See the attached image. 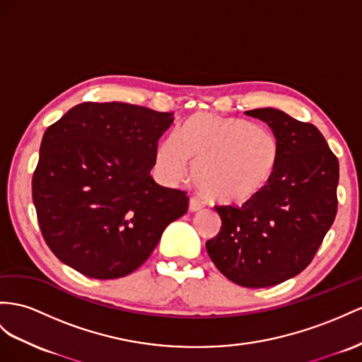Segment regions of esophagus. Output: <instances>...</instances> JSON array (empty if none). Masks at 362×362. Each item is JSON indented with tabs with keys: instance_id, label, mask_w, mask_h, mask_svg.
<instances>
[{
	"instance_id": "1",
	"label": "esophagus",
	"mask_w": 362,
	"mask_h": 362,
	"mask_svg": "<svg viewBox=\"0 0 362 362\" xmlns=\"http://www.w3.org/2000/svg\"><path fill=\"white\" fill-rule=\"evenodd\" d=\"M202 208H203V203H202L199 199H196V197H191V199H189L188 209H189L191 212H197V211H200Z\"/></svg>"
}]
</instances>
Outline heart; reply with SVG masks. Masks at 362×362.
I'll return each mask as SVG.
<instances>
[{"label": "heart", "instance_id": "b5f03b06", "mask_svg": "<svg viewBox=\"0 0 362 362\" xmlns=\"http://www.w3.org/2000/svg\"><path fill=\"white\" fill-rule=\"evenodd\" d=\"M280 162V142L271 129L245 119L200 113L157 148L163 177L179 182L189 163L197 189L218 205H245L271 183Z\"/></svg>", "mask_w": 362, "mask_h": 362}]
</instances>
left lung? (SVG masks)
Listing matches in <instances>:
<instances>
[{
    "label": "left lung",
    "instance_id": "8db88e82",
    "mask_svg": "<svg viewBox=\"0 0 362 362\" xmlns=\"http://www.w3.org/2000/svg\"><path fill=\"white\" fill-rule=\"evenodd\" d=\"M245 115L269 125L280 162L255 199L242 208L216 206L221 229L206 251L230 281L269 287L298 275L317 254L337 216L339 163L315 125L271 107Z\"/></svg>",
    "mask_w": 362,
    "mask_h": 362
}]
</instances>
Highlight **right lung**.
I'll return each mask as SVG.
<instances>
[{
  "label": "right lung",
  "mask_w": 362,
  "mask_h": 362,
  "mask_svg": "<svg viewBox=\"0 0 362 362\" xmlns=\"http://www.w3.org/2000/svg\"><path fill=\"white\" fill-rule=\"evenodd\" d=\"M173 120L124 102H84L45 129L32 196L45 243L64 264L98 280L125 276L187 212V194L150 174Z\"/></svg>",
  "instance_id": "1"
}]
</instances>
